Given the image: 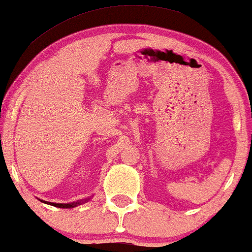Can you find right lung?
<instances>
[{
  "mask_svg": "<svg viewBox=\"0 0 252 252\" xmlns=\"http://www.w3.org/2000/svg\"><path fill=\"white\" fill-rule=\"evenodd\" d=\"M87 200L90 199H85V200H79V202H73V203H68V204H59V203H47V202H43V200H41V202L43 203H47V204H50V205L53 206H56V208H62V209H70V208H75V206L80 205V204L82 203H86Z\"/></svg>",
  "mask_w": 252,
  "mask_h": 252,
  "instance_id": "right-lung-1",
  "label": "right lung"
}]
</instances>
